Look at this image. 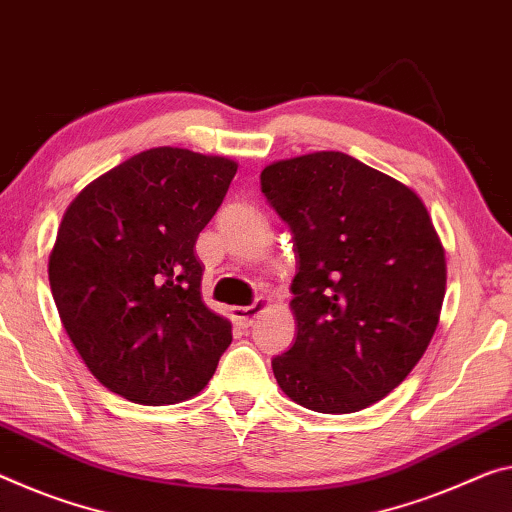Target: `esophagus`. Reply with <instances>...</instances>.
<instances>
[{
    "label": "esophagus",
    "mask_w": 512,
    "mask_h": 512,
    "mask_svg": "<svg viewBox=\"0 0 512 512\" xmlns=\"http://www.w3.org/2000/svg\"><path fill=\"white\" fill-rule=\"evenodd\" d=\"M266 307H269V300H257L255 305L250 307H232V319L239 323L241 328H250L255 323V319L259 314H262Z\"/></svg>",
    "instance_id": "34e87169"
}]
</instances>
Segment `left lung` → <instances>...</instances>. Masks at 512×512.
I'll list each match as a JSON object with an SVG mask.
<instances>
[{"mask_svg":"<svg viewBox=\"0 0 512 512\" xmlns=\"http://www.w3.org/2000/svg\"><path fill=\"white\" fill-rule=\"evenodd\" d=\"M259 180L298 253V335L273 360L275 380L323 415L369 408L408 378L440 323L446 259L428 209L344 152L273 161Z\"/></svg>","mask_w":512,"mask_h":512,"instance_id":"obj_1","label":"left lung"}]
</instances>
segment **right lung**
I'll return each mask as SVG.
<instances>
[{
  "label": "right lung",
  "instance_id": "right-lung-1",
  "mask_svg": "<svg viewBox=\"0 0 512 512\" xmlns=\"http://www.w3.org/2000/svg\"><path fill=\"white\" fill-rule=\"evenodd\" d=\"M237 168L152 148L86 184L63 214L47 264L52 296L81 360L113 394L173 405L212 380L232 326L202 300L196 241Z\"/></svg>",
  "mask_w": 512,
  "mask_h": 512
}]
</instances>
